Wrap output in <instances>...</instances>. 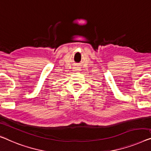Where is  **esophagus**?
Instances as JSON below:
<instances>
[{
  "instance_id": "1",
  "label": "esophagus",
  "mask_w": 151,
  "mask_h": 151,
  "mask_svg": "<svg viewBox=\"0 0 151 151\" xmlns=\"http://www.w3.org/2000/svg\"><path fill=\"white\" fill-rule=\"evenodd\" d=\"M75 70L76 71H78V72H79V70H80V69L78 68H77V67H75Z\"/></svg>"
}]
</instances>
